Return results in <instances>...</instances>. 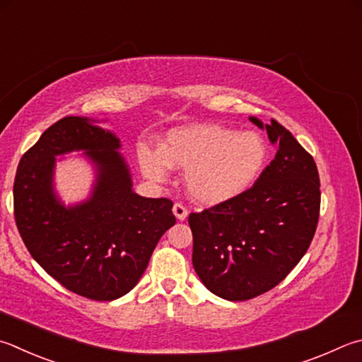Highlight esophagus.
<instances>
[{
    "instance_id": "obj_1",
    "label": "esophagus",
    "mask_w": 362,
    "mask_h": 362,
    "mask_svg": "<svg viewBox=\"0 0 362 362\" xmlns=\"http://www.w3.org/2000/svg\"><path fill=\"white\" fill-rule=\"evenodd\" d=\"M173 212H174V215H175V218L177 220H180V221H183L188 216V210H187V207L183 206V204H180V202H175L174 204V207H173Z\"/></svg>"
}]
</instances>
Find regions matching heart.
Masks as SVG:
<instances>
[{
    "label": "heart",
    "instance_id": "heart-1",
    "mask_svg": "<svg viewBox=\"0 0 362 362\" xmlns=\"http://www.w3.org/2000/svg\"><path fill=\"white\" fill-rule=\"evenodd\" d=\"M267 158L262 137L220 124H194L174 129L160 150L142 148L144 174L164 182L169 168L185 170V189L202 206L235 199L258 179Z\"/></svg>",
    "mask_w": 362,
    "mask_h": 362
}]
</instances>
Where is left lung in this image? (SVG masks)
<instances>
[{
    "label": "left lung",
    "instance_id": "left-lung-1",
    "mask_svg": "<svg viewBox=\"0 0 362 362\" xmlns=\"http://www.w3.org/2000/svg\"><path fill=\"white\" fill-rule=\"evenodd\" d=\"M256 127L277 147L258 180L235 199L188 216L193 266L209 291L247 300L272 290L305 255L320 216L313 156L277 120Z\"/></svg>",
    "mask_w": 362,
    "mask_h": 362
}]
</instances>
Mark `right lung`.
<instances>
[{
    "instance_id": "right-lung-1",
    "label": "right lung",
    "mask_w": 362,
    "mask_h": 362,
    "mask_svg": "<svg viewBox=\"0 0 362 362\" xmlns=\"http://www.w3.org/2000/svg\"><path fill=\"white\" fill-rule=\"evenodd\" d=\"M120 139L85 117H64L18 163L14 216L25 247L50 277L93 300L133 290L161 235L174 226L173 201L133 192ZM83 149L97 168L87 201L64 208L53 192L54 158Z\"/></svg>"
}]
</instances>
